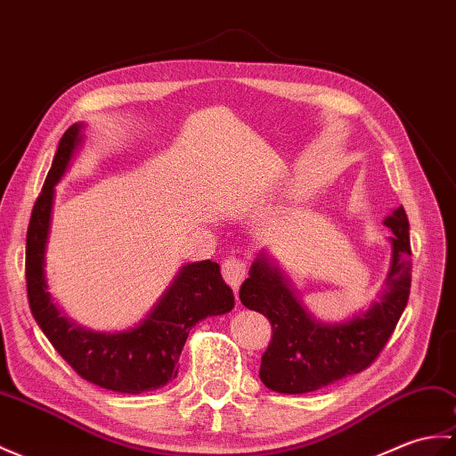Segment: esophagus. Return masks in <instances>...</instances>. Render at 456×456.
<instances>
[{
  "label": "esophagus",
  "instance_id": "34e87169",
  "mask_svg": "<svg viewBox=\"0 0 456 456\" xmlns=\"http://www.w3.org/2000/svg\"><path fill=\"white\" fill-rule=\"evenodd\" d=\"M221 273H224V278L231 288L237 291L242 280L247 278V262L237 256H229L224 260V264H221Z\"/></svg>",
  "mask_w": 456,
  "mask_h": 456
}]
</instances>
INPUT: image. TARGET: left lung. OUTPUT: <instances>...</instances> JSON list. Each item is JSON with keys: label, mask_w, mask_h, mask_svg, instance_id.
Returning a JSON list of instances; mask_svg holds the SVG:
<instances>
[{"label": "left lung", "mask_w": 456, "mask_h": 456, "mask_svg": "<svg viewBox=\"0 0 456 456\" xmlns=\"http://www.w3.org/2000/svg\"><path fill=\"white\" fill-rule=\"evenodd\" d=\"M390 237V268L380 299L371 309L340 324L319 322L266 252L252 262L240 285V303L266 316L272 340L262 355L260 380L281 395H305L362 373L383 352L404 313L411 283L410 224L404 208L385 219Z\"/></svg>", "instance_id": "left-lung-1"}]
</instances>
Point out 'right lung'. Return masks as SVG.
<instances>
[{"label": "right lung", "mask_w": 456, "mask_h": 456, "mask_svg": "<svg viewBox=\"0 0 456 456\" xmlns=\"http://www.w3.org/2000/svg\"><path fill=\"white\" fill-rule=\"evenodd\" d=\"M83 124H73L61 135L54 161L37 198L27 231V295L37 324L73 371L112 393L142 395L176 379L178 357L190 328L206 316L225 314L235 306V295L211 260L186 264L171 288L145 319L124 332H93L71 322L46 291L45 254L50 232L54 186L68 171L73 153L83 142Z\"/></svg>", "instance_id": "1"}]
</instances>
